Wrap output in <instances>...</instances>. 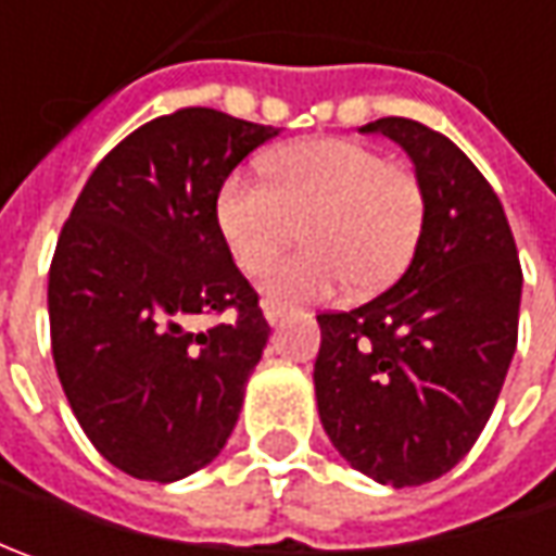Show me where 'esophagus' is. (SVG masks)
<instances>
[{"mask_svg": "<svg viewBox=\"0 0 556 556\" xmlns=\"http://www.w3.org/2000/svg\"><path fill=\"white\" fill-rule=\"evenodd\" d=\"M263 315H266L268 325H278V321H281V315H285V306H281V303H275V300H263Z\"/></svg>", "mask_w": 556, "mask_h": 556, "instance_id": "obj_1", "label": "esophagus"}]
</instances>
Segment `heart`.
Returning <instances> with one entry per match:
<instances>
[{"instance_id":"heart-1","label":"heart","mask_w":556,"mask_h":556,"mask_svg":"<svg viewBox=\"0 0 556 556\" xmlns=\"http://www.w3.org/2000/svg\"><path fill=\"white\" fill-rule=\"evenodd\" d=\"M216 223L235 263L266 271L296 231L306 250L268 271L275 303H318L353 281L393 285L424 231V188L408 166L343 139L303 141L268 161V182L235 169L216 194Z\"/></svg>"}]
</instances>
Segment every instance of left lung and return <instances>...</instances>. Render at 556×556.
<instances>
[{
  "label": "left lung",
  "mask_w": 556,
  "mask_h": 556,
  "mask_svg": "<svg viewBox=\"0 0 556 556\" xmlns=\"http://www.w3.org/2000/svg\"><path fill=\"white\" fill-rule=\"evenodd\" d=\"M383 132L415 163L424 231L371 303L321 312L315 399L333 448L371 480H439L480 439L517 350L523 271L504 206L452 139L405 117Z\"/></svg>",
  "instance_id": "1"
}]
</instances>
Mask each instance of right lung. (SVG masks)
<instances>
[{
  "instance_id": "add662e5",
  "label": "right lung",
  "mask_w": 556,
  "mask_h": 556,
  "mask_svg": "<svg viewBox=\"0 0 556 556\" xmlns=\"http://www.w3.org/2000/svg\"><path fill=\"white\" fill-rule=\"evenodd\" d=\"M275 126L182 108L98 163L49 268L58 380L83 433L136 480L176 482L231 437L268 325L216 223V194ZM231 326L191 332L198 314Z\"/></svg>"
}]
</instances>
